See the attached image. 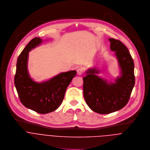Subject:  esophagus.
Wrapping results in <instances>:
<instances>
[{
  "label": "esophagus",
  "mask_w": 150,
  "mask_h": 150,
  "mask_svg": "<svg viewBox=\"0 0 150 150\" xmlns=\"http://www.w3.org/2000/svg\"><path fill=\"white\" fill-rule=\"evenodd\" d=\"M83 71H84L83 68L80 67V68H79V69H77V74H78V75H81V74L83 73Z\"/></svg>",
  "instance_id": "obj_1"
}]
</instances>
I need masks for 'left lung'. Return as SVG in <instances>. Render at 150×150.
Instances as JSON below:
<instances>
[{"label":"left lung","mask_w":150,"mask_h":150,"mask_svg":"<svg viewBox=\"0 0 150 150\" xmlns=\"http://www.w3.org/2000/svg\"><path fill=\"white\" fill-rule=\"evenodd\" d=\"M110 50L121 68V76L115 83H108L95 74L99 71L90 69L83 77V95L87 105L93 111L108 114L123 108L128 102L135 84L134 64L126 46L119 40L109 38Z\"/></svg>","instance_id":"1"}]
</instances>
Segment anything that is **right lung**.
Returning a JSON list of instances; mask_svg holds the SVG:
<instances>
[{"instance_id": "obj_1", "label": "right lung", "mask_w": 150, "mask_h": 150, "mask_svg": "<svg viewBox=\"0 0 150 150\" xmlns=\"http://www.w3.org/2000/svg\"><path fill=\"white\" fill-rule=\"evenodd\" d=\"M42 41L41 38L35 37L21 52L17 59L14 83L23 105L37 113L45 114L56 110L62 104L66 89L77 72L69 71L46 81H34L27 69L28 52Z\"/></svg>"}]
</instances>
